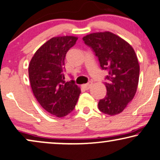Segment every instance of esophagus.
I'll list each match as a JSON object with an SVG mask.
<instances>
[{"label":"esophagus","instance_id":"1","mask_svg":"<svg viewBox=\"0 0 160 160\" xmlns=\"http://www.w3.org/2000/svg\"><path fill=\"white\" fill-rule=\"evenodd\" d=\"M92 85H93V83H92V82H89L86 83V84L82 85V87L83 88H85V90H88V89H89L91 87Z\"/></svg>","mask_w":160,"mask_h":160}]
</instances>
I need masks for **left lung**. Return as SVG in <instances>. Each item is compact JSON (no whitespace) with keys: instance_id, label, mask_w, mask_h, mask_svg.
<instances>
[{"instance_id":"left-lung-1","label":"left lung","mask_w":160,"mask_h":160,"mask_svg":"<svg viewBox=\"0 0 160 160\" xmlns=\"http://www.w3.org/2000/svg\"><path fill=\"white\" fill-rule=\"evenodd\" d=\"M99 61L106 77L107 95L98 102V109L109 115L122 112L136 93L139 80L138 58L134 49L122 38L111 32H100L82 38Z\"/></svg>"}]
</instances>
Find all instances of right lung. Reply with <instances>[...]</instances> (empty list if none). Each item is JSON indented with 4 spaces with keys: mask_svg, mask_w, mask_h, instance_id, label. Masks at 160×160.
Returning <instances> with one entry per match:
<instances>
[{
    "mask_svg": "<svg viewBox=\"0 0 160 160\" xmlns=\"http://www.w3.org/2000/svg\"><path fill=\"white\" fill-rule=\"evenodd\" d=\"M75 36L51 38L35 53L29 64L32 93L43 109L63 118L75 109L80 88L73 80L65 82L64 59L77 41Z\"/></svg>",
    "mask_w": 160,
    "mask_h": 160,
    "instance_id": "1",
    "label": "right lung"
}]
</instances>
